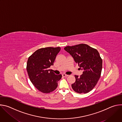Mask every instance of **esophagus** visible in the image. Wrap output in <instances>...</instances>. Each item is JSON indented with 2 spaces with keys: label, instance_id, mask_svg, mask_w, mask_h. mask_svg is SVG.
<instances>
[{
  "label": "esophagus",
  "instance_id": "esophagus-1",
  "mask_svg": "<svg viewBox=\"0 0 122 122\" xmlns=\"http://www.w3.org/2000/svg\"><path fill=\"white\" fill-rule=\"evenodd\" d=\"M62 76H63V77H67L68 75H66V74H62Z\"/></svg>",
  "mask_w": 122,
  "mask_h": 122
}]
</instances>
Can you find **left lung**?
Listing matches in <instances>:
<instances>
[{
    "mask_svg": "<svg viewBox=\"0 0 122 122\" xmlns=\"http://www.w3.org/2000/svg\"><path fill=\"white\" fill-rule=\"evenodd\" d=\"M83 71L80 77L75 75V82L71 84L76 93L86 94L96 85L101 73L102 60L97 50L85 44L67 46L64 48Z\"/></svg>",
    "mask_w": 122,
    "mask_h": 122,
    "instance_id": "1",
    "label": "left lung"
}]
</instances>
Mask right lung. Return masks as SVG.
<instances>
[{
	"label": "right lung",
	"mask_w": 122,
	"mask_h": 122,
	"mask_svg": "<svg viewBox=\"0 0 122 122\" xmlns=\"http://www.w3.org/2000/svg\"><path fill=\"white\" fill-rule=\"evenodd\" d=\"M61 50L58 47L39 49L28 59L26 69L30 81L40 92L48 94L55 90L62 75H56L50 69L54 65L57 55Z\"/></svg>",
	"instance_id": "obj_1"
}]
</instances>
